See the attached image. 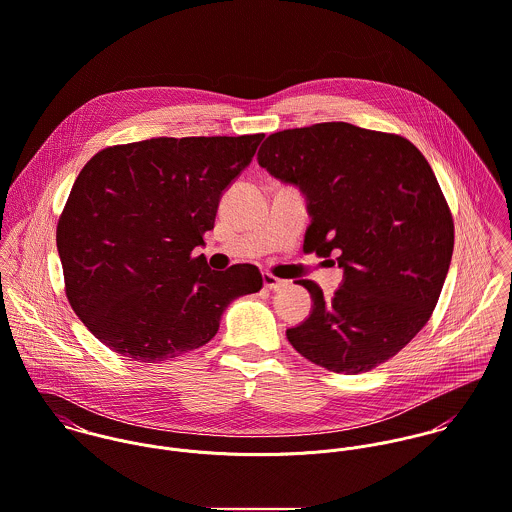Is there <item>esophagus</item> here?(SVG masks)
Listing matches in <instances>:
<instances>
[{"label":"esophagus","mask_w":512,"mask_h":512,"mask_svg":"<svg viewBox=\"0 0 512 512\" xmlns=\"http://www.w3.org/2000/svg\"><path fill=\"white\" fill-rule=\"evenodd\" d=\"M263 285H265V289H269V291H279V289H283V287L287 285V281L277 279V277L271 275V273H263Z\"/></svg>","instance_id":"esophagus-1"}]
</instances>
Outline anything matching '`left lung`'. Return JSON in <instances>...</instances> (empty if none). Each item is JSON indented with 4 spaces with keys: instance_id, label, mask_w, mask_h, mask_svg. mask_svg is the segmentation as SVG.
I'll return each mask as SVG.
<instances>
[{
    "instance_id": "1",
    "label": "left lung",
    "mask_w": 512,
    "mask_h": 512,
    "mask_svg": "<svg viewBox=\"0 0 512 512\" xmlns=\"http://www.w3.org/2000/svg\"><path fill=\"white\" fill-rule=\"evenodd\" d=\"M257 160L307 196L305 253H336L344 269L332 299L299 281L314 305L289 342L338 374L388 362L429 320L451 263L453 217L431 166L408 138L348 122L275 132Z\"/></svg>"
}]
</instances>
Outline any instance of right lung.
<instances>
[{"mask_svg":"<svg viewBox=\"0 0 512 512\" xmlns=\"http://www.w3.org/2000/svg\"><path fill=\"white\" fill-rule=\"evenodd\" d=\"M265 134L108 146L77 176L57 223L65 295L116 354L164 362L207 344L227 305L257 293L255 265L211 271L204 245L223 190Z\"/></svg>","mask_w":512,"mask_h":512,"instance_id":"1","label":"right lung"}]
</instances>
